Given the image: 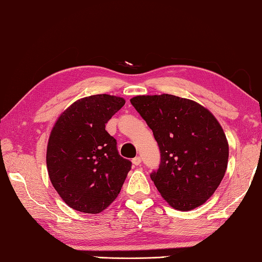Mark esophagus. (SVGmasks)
<instances>
[{"label":"esophagus","instance_id":"obj_1","mask_svg":"<svg viewBox=\"0 0 262 262\" xmlns=\"http://www.w3.org/2000/svg\"><path fill=\"white\" fill-rule=\"evenodd\" d=\"M132 164L136 165V166L140 165L141 164V159H140V157L139 156H136L135 159H132Z\"/></svg>","mask_w":262,"mask_h":262}]
</instances>
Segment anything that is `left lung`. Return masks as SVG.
I'll use <instances>...</instances> for the list:
<instances>
[{
	"label": "left lung",
	"instance_id": "8db88e82",
	"mask_svg": "<svg viewBox=\"0 0 262 262\" xmlns=\"http://www.w3.org/2000/svg\"><path fill=\"white\" fill-rule=\"evenodd\" d=\"M130 101L160 147L161 164L150 178L161 196L179 211L204 204L228 164V141L218 120L199 102L165 93Z\"/></svg>",
	"mask_w": 262,
	"mask_h": 262
}]
</instances>
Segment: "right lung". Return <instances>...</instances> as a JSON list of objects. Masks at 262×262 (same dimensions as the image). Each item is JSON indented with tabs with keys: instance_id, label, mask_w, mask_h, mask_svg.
Segmentation results:
<instances>
[{
	"instance_id": "1",
	"label": "right lung",
	"mask_w": 262,
	"mask_h": 262,
	"mask_svg": "<svg viewBox=\"0 0 262 262\" xmlns=\"http://www.w3.org/2000/svg\"><path fill=\"white\" fill-rule=\"evenodd\" d=\"M124 103L111 95L85 97L54 123L47 147L48 173L70 208L98 214L120 194L131 162L118 154L116 140L105 126Z\"/></svg>"
}]
</instances>
